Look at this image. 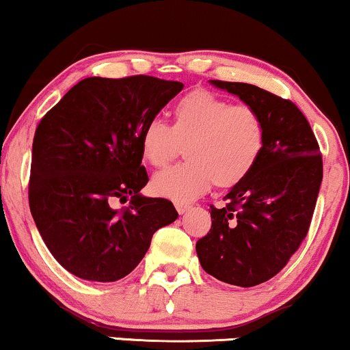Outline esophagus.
Here are the masks:
<instances>
[{
	"mask_svg": "<svg viewBox=\"0 0 350 350\" xmlns=\"http://www.w3.org/2000/svg\"><path fill=\"white\" fill-rule=\"evenodd\" d=\"M176 210H178L179 215H184L190 210V205H185V203H176Z\"/></svg>",
	"mask_w": 350,
	"mask_h": 350,
	"instance_id": "esophagus-1",
	"label": "esophagus"
}]
</instances>
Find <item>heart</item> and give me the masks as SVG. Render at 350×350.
<instances>
[{
    "label": "heart",
    "instance_id": "obj_1",
    "mask_svg": "<svg viewBox=\"0 0 350 350\" xmlns=\"http://www.w3.org/2000/svg\"><path fill=\"white\" fill-rule=\"evenodd\" d=\"M265 124L250 106L197 90L174 106L172 126L153 118L145 124L140 150L145 161L161 167L174 160L185 145L184 165L153 176L157 196L187 203L206 193L211 185L234 187L242 183L262 154Z\"/></svg>",
    "mask_w": 350,
    "mask_h": 350
}]
</instances>
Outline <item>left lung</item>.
Listing matches in <instances>:
<instances>
[{
  "label": "left lung",
  "instance_id": "8db88e82",
  "mask_svg": "<svg viewBox=\"0 0 350 350\" xmlns=\"http://www.w3.org/2000/svg\"><path fill=\"white\" fill-rule=\"evenodd\" d=\"M258 111L265 144L250 174L210 206L211 229L197 242L202 268L216 280L252 287L271 280L308 232L323 179L320 147L293 101L242 82L210 81Z\"/></svg>",
  "mask_w": 350,
  "mask_h": 350
}]
</instances>
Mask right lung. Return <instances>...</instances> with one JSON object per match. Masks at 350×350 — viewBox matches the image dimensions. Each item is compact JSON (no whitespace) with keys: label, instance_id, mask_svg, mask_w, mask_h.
Listing matches in <instances>:
<instances>
[{"label":"right lung","instance_id":"obj_1","mask_svg":"<svg viewBox=\"0 0 350 350\" xmlns=\"http://www.w3.org/2000/svg\"><path fill=\"white\" fill-rule=\"evenodd\" d=\"M184 83L150 76L88 77L35 131L29 205L51 255L74 276L113 282L147 254L153 234L178 219L148 183L140 137ZM131 200L129 207L114 208Z\"/></svg>","mask_w":350,"mask_h":350}]
</instances>
